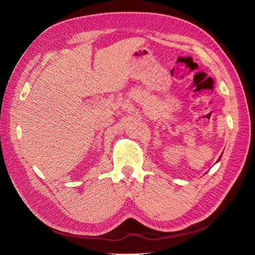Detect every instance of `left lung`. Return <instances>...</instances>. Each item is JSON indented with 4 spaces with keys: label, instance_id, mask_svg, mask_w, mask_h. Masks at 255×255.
<instances>
[{
    "label": "left lung",
    "instance_id": "1",
    "mask_svg": "<svg viewBox=\"0 0 255 255\" xmlns=\"http://www.w3.org/2000/svg\"><path fill=\"white\" fill-rule=\"evenodd\" d=\"M220 158H221V156H220V157H219V158H218V160H220ZM218 160H217V161H218Z\"/></svg>",
    "mask_w": 255,
    "mask_h": 255
}]
</instances>
